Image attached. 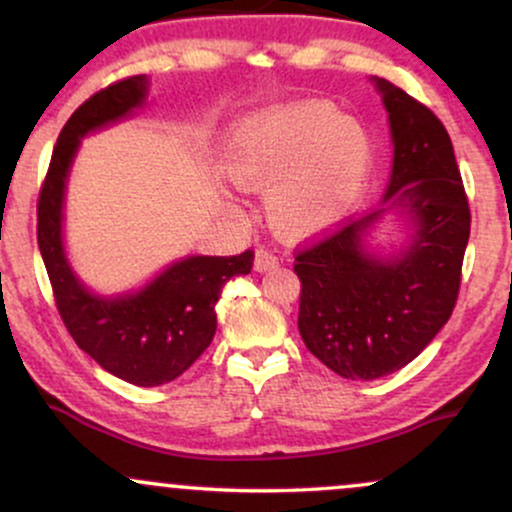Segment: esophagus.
<instances>
[{"mask_svg": "<svg viewBox=\"0 0 512 512\" xmlns=\"http://www.w3.org/2000/svg\"><path fill=\"white\" fill-rule=\"evenodd\" d=\"M276 264H279V257L274 255V252H269V250H264V248H260L255 252V272H269V269H274Z\"/></svg>", "mask_w": 512, "mask_h": 512, "instance_id": "esophagus-1", "label": "esophagus"}]
</instances>
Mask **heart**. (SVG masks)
<instances>
[{
	"label": "heart",
	"instance_id": "obj_1",
	"mask_svg": "<svg viewBox=\"0 0 512 512\" xmlns=\"http://www.w3.org/2000/svg\"><path fill=\"white\" fill-rule=\"evenodd\" d=\"M373 142L361 122L327 103H293L252 117L238 132L228 173L267 192V221L284 238L342 223L366 190Z\"/></svg>",
	"mask_w": 512,
	"mask_h": 512
}]
</instances>
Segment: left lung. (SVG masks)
Instances as JSON below:
<instances>
[{"label":"left lung","mask_w":512,"mask_h":512,"mask_svg":"<svg viewBox=\"0 0 512 512\" xmlns=\"http://www.w3.org/2000/svg\"><path fill=\"white\" fill-rule=\"evenodd\" d=\"M383 98L392 173L383 207L296 257L298 332L346 380H378L414 361L443 330L460 291L469 204L455 151L426 105L370 79ZM395 215L405 238L383 249L374 231Z\"/></svg>","instance_id":"1"}]
</instances>
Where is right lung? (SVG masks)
<instances>
[{
  "label": "right lung",
  "mask_w": 512,
  "mask_h": 512,
  "mask_svg": "<svg viewBox=\"0 0 512 512\" xmlns=\"http://www.w3.org/2000/svg\"><path fill=\"white\" fill-rule=\"evenodd\" d=\"M149 98V76L117 81L69 117L57 139L38 199V248L57 310L79 349L103 370L139 387L166 385L185 373L216 334V301L233 276L250 274L252 252L233 257L187 255L142 289L96 293L74 272L64 248V199L81 139L127 120Z\"/></svg>",
  "instance_id": "right-lung-1"
}]
</instances>
